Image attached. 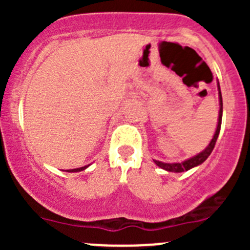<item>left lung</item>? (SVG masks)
<instances>
[{
	"label": "left lung",
	"mask_w": 250,
	"mask_h": 250,
	"mask_svg": "<svg viewBox=\"0 0 250 250\" xmlns=\"http://www.w3.org/2000/svg\"><path fill=\"white\" fill-rule=\"evenodd\" d=\"M218 89H219V105H220V110H219L218 125H216V130H215V133H214V137H213V139L210 140V143H209V145L204 148L202 152H200L198 155L193 156V157L188 158V160L184 161V162H180V163H165V162H161V161L153 160V162H155L158 167L162 168V169H165V170H167V172L181 173V172H185V170L191 169V168H193V167H197V166L202 165L204 161L209 157V155H210L211 151H213L214 146H215L216 139H218V137H219V133H220L221 118H223V97H221L220 85H219V82H218Z\"/></svg>",
	"instance_id": "obj_1"
}]
</instances>
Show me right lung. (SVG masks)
I'll use <instances>...</instances> for the list:
<instances>
[{"label":"right lung","instance_id":"1","mask_svg":"<svg viewBox=\"0 0 250 250\" xmlns=\"http://www.w3.org/2000/svg\"><path fill=\"white\" fill-rule=\"evenodd\" d=\"M88 166H84V167H81V168H76V169H67L66 172L69 173H75V172H81V170H84Z\"/></svg>","mask_w":250,"mask_h":250}]
</instances>
